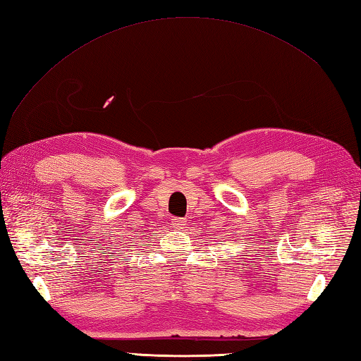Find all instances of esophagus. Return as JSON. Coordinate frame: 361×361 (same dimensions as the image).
<instances>
[{
	"label": "esophagus",
	"instance_id": "esophagus-1",
	"mask_svg": "<svg viewBox=\"0 0 361 361\" xmlns=\"http://www.w3.org/2000/svg\"><path fill=\"white\" fill-rule=\"evenodd\" d=\"M172 225L175 228L183 229V228H185V225H186V220L185 219H172Z\"/></svg>",
	"mask_w": 361,
	"mask_h": 361
}]
</instances>
